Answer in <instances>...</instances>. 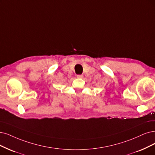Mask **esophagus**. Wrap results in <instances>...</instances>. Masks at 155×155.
I'll return each mask as SVG.
<instances>
[{
	"mask_svg": "<svg viewBox=\"0 0 155 155\" xmlns=\"http://www.w3.org/2000/svg\"><path fill=\"white\" fill-rule=\"evenodd\" d=\"M83 74H78V75L77 76V77L78 78H83Z\"/></svg>",
	"mask_w": 155,
	"mask_h": 155,
	"instance_id": "obj_1",
	"label": "esophagus"
}]
</instances>
